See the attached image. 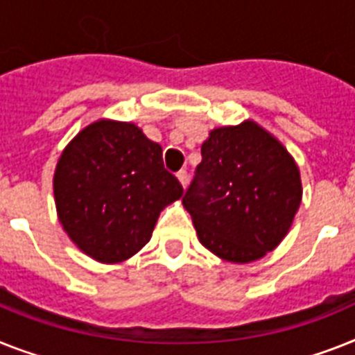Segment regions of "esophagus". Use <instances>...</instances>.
Instances as JSON below:
<instances>
[{
	"instance_id": "34e87169",
	"label": "esophagus",
	"mask_w": 355,
	"mask_h": 355,
	"mask_svg": "<svg viewBox=\"0 0 355 355\" xmlns=\"http://www.w3.org/2000/svg\"><path fill=\"white\" fill-rule=\"evenodd\" d=\"M178 180H180L181 187H187V183H189V174H187V171H180L178 172Z\"/></svg>"
}]
</instances>
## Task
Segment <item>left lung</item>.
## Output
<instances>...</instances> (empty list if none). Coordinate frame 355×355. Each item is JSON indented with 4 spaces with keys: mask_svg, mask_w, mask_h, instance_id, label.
<instances>
[{
    "mask_svg": "<svg viewBox=\"0 0 355 355\" xmlns=\"http://www.w3.org/2000/svg\"><path fill=\"white\" fill-rule=\"evenodd\" d=\"M183 207L199 241L230 263H252L283 241L301 205L294 157L257 123L214 128Z\"/></svg>",
    "mask_w": 355,
    "mask_h": 355,
    "instance_id": "1",
    "label": "left lung"
}]
</instances>
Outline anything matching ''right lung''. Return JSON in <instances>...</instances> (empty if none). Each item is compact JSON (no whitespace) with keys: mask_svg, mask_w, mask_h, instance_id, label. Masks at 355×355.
I'll return each mask as SVG.
<instances>
[{"mask_svg":"<svg viewBox=\"0 0 355 355\" xmlns=\"http://www.w3.org/2000/svg\"><path fill=\"white\" fill-rule=\"evenodd\" d=\"M183 196L163 150L134 123L99 119L67 145L54 172L63 230L99 263H119L150 241L159 212Z\"/></svg>","mask_w":355,"mask_h":355,"instance_id":"add662e5","label":"right lung"}]
</instances>
